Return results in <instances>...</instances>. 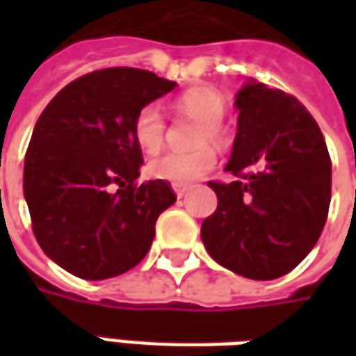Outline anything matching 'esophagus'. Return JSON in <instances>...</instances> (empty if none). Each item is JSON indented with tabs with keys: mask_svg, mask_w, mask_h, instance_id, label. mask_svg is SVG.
Listing matches in <instances>:
<instances>
[{
	"mask_svg": "<svg viewBox=\"0 0 356 356\" xmlns=\"http://www.w3.org/2000/svg\"><path fill=\"white\" fill-rule=\"evenodd\" d=\"M173 191L177 194V198H183L188 193V186H181V185H173Z\"/></svg>",
	"mask_w": 356,
	"mask_h": 356,
	"instance_id": "34e87169",
	"label": "esophagus"
}]
</instances>
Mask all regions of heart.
<instances>
[{
	"mask_svg": "<svg viewBox=\"0 0 356 356\" xmlns=\"http://www.w3.org/2000/svg\"><path fill=\"white\" fill-rule=\"evenodd\" d=\"M173 108L183 116H191L200 122L196 133V145L202 147L177 152L170 150L152 158L147 165L148 175L152 179L168 181L173 185H188L196 179L204 177L216 163V150L204 143H223L225 129L223 118L227 102L221 95L209 88H196L186 91L175 99ZM165 137V118L156 104H147L137 112L133 120V139L143 152L152 154L160 150Z\"/></svg>",
	"mask_w": 356,
	"mask_h": 356,
	"instance_id": "1",
	"label": "heart"
}]
</instances>
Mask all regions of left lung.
Instances as JSON below:
<instances>
[{
	"label": "left lung",
	"mask_w": 356,
	"mask_h": 356,
	"mask_svg": "<svg viewBox=\"0 0 356 356\" xmlns=\"http://www.w3.org/2000/svg\"><path fill=\"white\" fill-rule=\"evenodd\" d=\"M238 127L225 171L208 183L217 209L202 242L219 265L254 280L284 276L321 236L332 194V162L321 127L301 102L248 80L236 93Z\"/></svg>",
	"instance_id": "obj_1"
}]
</instances>
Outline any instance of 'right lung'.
Segmentation results:
<instances>
[{
    "label": "right lung",
    "mask_w": 356,
    "mask_h": 356,
    "mask_svg": "<svg viewBox=\"0 0 356 356\" xmlns=\"http://www.w3.org/2000/svg\"><path fill=\"white\" fill-rule=\"evenodd\" d=\"M175 81L139 68H104L60 89L45 106L24 158L35 240L70 275L104 280L150 250L156 219L177 200L165 181L137 185L143 163L133 120Z\"/></svg>",
    "instance_id": "obj_1"
}]
</instances>
